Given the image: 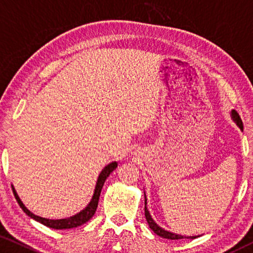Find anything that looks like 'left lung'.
<instances>
[{
    "label": "left lung",
    "mask_w": 253,
    "mask_h": 253,
    "mask_svg": "<svg viewBox=\"0 0 253 253\" xmlns=\"http://www.w3.org/2000/svg\"><path fill=\"white\" fill-rule=\"evenodd\" d=\"M232 117L235 121V123L238 124V126L240 127V129L243 130V124H242V121L241 118H240L239 114L237 113L235 110H232ZM147 202H146V196H145V216H146V221L147 223L149 225V228H151L154 233H156L157 235H160V237L164 238V239H169V240H179V239H195L198 237H183V235H179V234H175V233H172V232H169V231H165L164 229H162L160 225L156 224V222L154 221L152 219L151 214H149L148 210H147Z\"/></svg>",
    "instance_id": "obj_1"
}]
</instances>
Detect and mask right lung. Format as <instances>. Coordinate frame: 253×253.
<instances>
[{"label": "right lung", "mask_w": 253, "mask_h": 253, "mask_svg": "<svg viewBox=\"0 0 253 253\" xmlns=\"http://www.w3.org/2000/svg\"><path fill=\"white\" fill-rule=\"evenodd\" d=\"M117 168V163L116 162H113L110 163L109 165H107L106 168L101 170V173L99 175V177H98V181L96 184V188H95V193H93L92 199L90 201V203H89L87 207H85L84 210L83 211L77 213L76 215L74 216H70L68 217V219H61V220H49V219H44V217H41V216H38L36 214H33L32 212H30L29 210L24 207V204L21 202L20 198L16 194V192L14 190L13 185H12V190H13V193L16 201H18V203L21 208H22L23 211L28 214L30 217H32L38 222H40V223L44 224L45 226H48V228L51 229H57V230H65V229H72V228H77V226H79L81 224H84L85 222H88L89 220L91 219L93 216V214H95L97 207H98V201H99V196H100V192H101V188L104 186V183L106 181V178L109 176L110 173L113 172V170Z\"/></svg>", "instance_id": "1"}]
</instances>
